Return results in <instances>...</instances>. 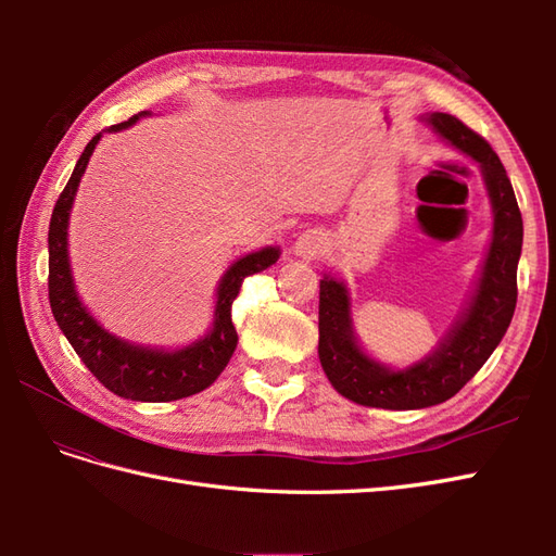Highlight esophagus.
I'll return each mask as SVG.
<instances>
[{
    "label": "esophagus",
    "instance_id": "1",
    "mask_svg": "<svg viewBox=\"0 0 556 556\" xmlns=\"http://www.w3.org/2000/svg\"><path fill=\"white\" fill-rule=\"evenodd\" d=\"M325 248H327L325 237L317 231H306L304 237H299V241L294 245L296 255H301V257H319L325 252Z\"/></svg>",
    "mask_w": 556,
    "mask_h": 556
}]
</instances>
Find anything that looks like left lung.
<instances>
[{"label": "left lung", "instance_id": "left-lung-1", "mask_svg": "<svg viewBox=\"0 0 556 556\" xmlns=\"http://www.w3.org/2000/svg\"><path fill=\"white\" fill-rule=\"evenodd\" d=\"M429 123L445 141L480 164L494 208V237L473 304L462 323L431 357L406 371H390L364 355L352 339L343 282L329 276L319 280V362L336 392L371 408L413 410L452 399L490 359L517 304V262L525 227L510 178L492 146L457 117L433 113Z\"/></svg>", "mask_w": 556, "mask_h": 556}]
</instances>
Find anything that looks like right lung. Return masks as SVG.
I'll use <instances>...</instances> for the list:
<instances>
[{
	"label": "right lung",
	"instance_id": "right-lung-1",
	"mask_svg": "<svg viewBox=\"0 0 556 556\" xmlns=\"http://www.w3.org/2000/svg\"><path fill=\"white\" fill-rule=\"evenodd\" d=\"M139 115L129 121L113 125L106 131H117L129 127ZM102 134L92 137V141L83 150L76 162V169L60 192L55 201L53 217L48 227V299L53 308L55 323L64 331L66 341L72 343L80 362L90 368V374L102 382L113 394L131 401H176L190 394H197L225 371L227 362L237 350V329L231 323V304L239 296L241 285L248 276L260 274L264 268L278 262L280 252L276 248H264L250 252L237 264H231L225 274L220 288H217L215 323L206 339H201L188 348L176 352H160L137 348L117 341L115 336L99 327L92 315L83 308L78 294L74 290V280L70 271V257H66V225H70V208L74 204V194L88 160Z\"/></svg>",
	"mask_w": 556,
	"mask_h": 556
}]
</instances>
